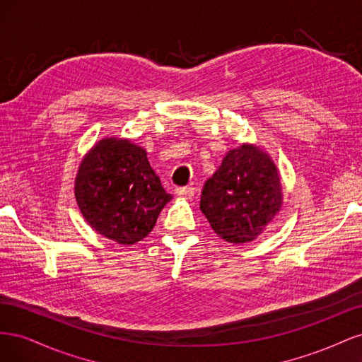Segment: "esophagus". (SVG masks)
Here are the masks:
<instances>
[{
    "label": "esophagus",
    "instance_id": "obj_1",
    "mask_svg": "<svg viewBox=\"0 0 362 362\" xmlns=\"http://www.w3.org/2000/svg\"><path fill=\"white\" fill-rule=\"evenodd\" d=\"M175 193H177L178 196H181V198L190 199L192 196H194V189L193 187H178L177 190H175Z\"/></svg>",
    "mask_w": 362,
    "mask_h": 362
}]
</instances>
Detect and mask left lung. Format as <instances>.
<instances>
[{"label": "left lung", "instance_id": "left-lung-1", "mask_svg": "<svg viewBox=\"0 0 362 362\" xmlns=\"http://www.w3.org/2000/svg\"><path fill=\"white\" fill-rule=\"evenodd\" d=\"M282 205L281 178L267 152L242 145L225 156L206 180L201 211L214 233L234 245L255 240Z\"/></svg>", "mask_w": 362, "mask_h": 362}]
</instances>
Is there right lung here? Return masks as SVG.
I'll return each mask as SVG.
<instances>
[{
	"instance_id": "obj_1",
	"label": "right lung",
	"mask_w": 362,
	"mask_h": 362,
	"mask_svg": "<svg viewBox=\"0 0 362 362\" xmlns=\"http://www.w3.org/2000/svg\"><path fill=\"white\" fill-rule=\"evenodd\" d=\"M75 199L86 222L119 245H134L154 228L170 199L146 151L127 139H103L75 178Z\"/></svg>"
}]
</instances>
